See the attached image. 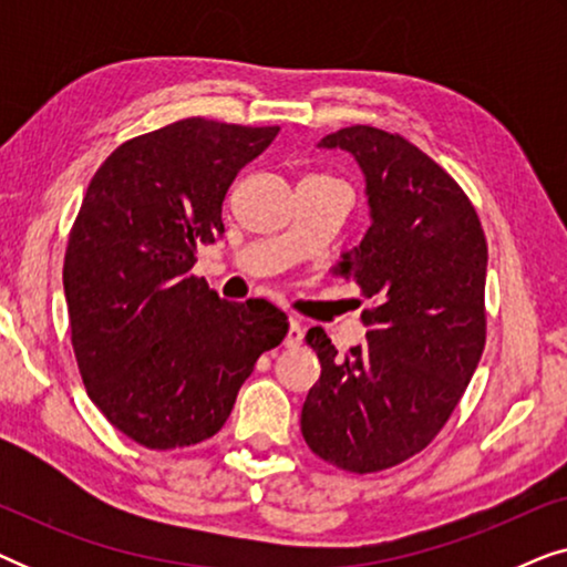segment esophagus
I'll use <instances>...</instances> for the list:
<instances>
[{
    "instance_id": "34e87169",
    "label": "esophagus",
    "mask_w": 567,
    "mask_h": 567,
    "mask_svg": "<svg viewBox=\"0 0 567 567\" xmlns=\"http://www.w3.org/2000/svg\"><path fill=\"white\" fill-rule=\"evenodd\" d=\"M301 340H305V330H301L299 320H293V317H289V330H286L284 346L286 348H299Z\"/></svg>"
}]
</instances>
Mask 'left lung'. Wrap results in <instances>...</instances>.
<instances>
[{"label":"left lung","mask_w":567,"mask_h":567,"mask_svg":"<svg viewBox=\"0 0 567 567\" xmlns=\"http://www.w3.org/2000/svg\"><path fill=\"white\" fill-rule=\"evenodd\" d=\"M320 146L367 175L371 227L340 270L371 305L348 353L307 332L322 371L301 433L332 467L369 475L423 452L460 405L485 348L487 243L467 193L405 136L348 126Z\"/></svg>","instance_id":"8db88e82"}]
</instances>
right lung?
<instances>
[{"label": "right lung", "instance_id": "obj_1", "mask_svg": "<svg viewBox=\"0 0 567 567\" xmlns=\"http://www.w3.org/2000/svg\"><path fill=\"white\" fill-rule=\"evenodd\" d=\"M276 134L175 121L123 142L84 193L64 255L76 367L100 413L146 449L212 439L289 328L268 301H224L193 276L231 181Z\"/></svg>", "mask_w": 567, "mask_h": 567}]
</instances>
